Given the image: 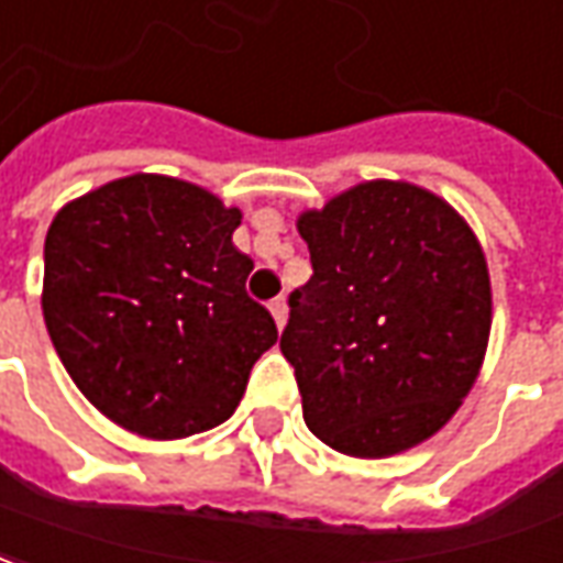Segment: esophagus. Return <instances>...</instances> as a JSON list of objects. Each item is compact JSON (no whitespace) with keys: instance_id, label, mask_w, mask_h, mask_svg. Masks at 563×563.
<instances>
[{"instance_id":"esophagus-1","label":"esophagus","mask_w":563,"mask_h":563,"mask_svg":"<svg viewBox=\"0 0 563 563\" xmlns=\"http://www.w3.org/2000/svg\"><path fill=\"white\" fill-rule=\"evenodd\" d=\"M269 312H273L275 324H278V330H282V327H285V321H288V302L278 297V300L269 302Z\"/></svg>"}]
</instances>
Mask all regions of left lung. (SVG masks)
<instances>
[{"mask_svg": "<svg viewBox=\"0 0 563 563\" xmlns=\"http://www.w3.org/2000/svg\"><path fill=\"white\" fill-rule=\"evenodd\" d=\"M312 278L290 294L282 354L302 418L352 457L430 440L479 376L492 278L479 239L437 194L364 181L297 218Z\"/></svg>", "mask_w": 563, "mask_h": 563, "instance_id": "1", "label": "left lung"}]
</instances>
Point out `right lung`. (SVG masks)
Wrapping results in <instances>:
<instances>
[{
  "label": "right lung",
  "instance_id": "1",
  "mask_svg": "<svg viewBox=\"0 0 563 563\" xmlns=\"http://www.w3.org/2000/svg\"><path fill=\"white\" fill-rule=\"evenodd\" d=\"M242 211L181 178H114L57 211L42 312L71 382L145 440H185L236 412L273 314L245 294Z\"/></svg>",
  "mask_w": 563,
  "mask_h": 563
}]
</instances>
